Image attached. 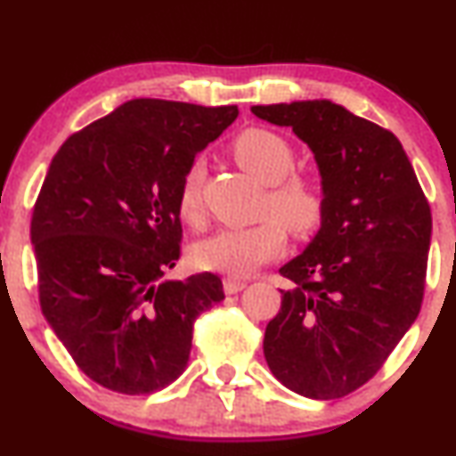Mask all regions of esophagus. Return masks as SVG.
<instances>
[{
    "mask_svg": "<svg viewBox=\"0 0 456 456\" xmlns=\"http://www.w3.org/2000/svg\"><path fill=\"white\" fill-rule=\"evenodd\" d=\"M223 287H224V294H238V291H242L246 287V281L235 279V276H227V279L223 281Z\"/></svg>",
    "mask_w": 456,
    "mask_h": 456,
    "instance_id": "1",
    "label": "esophagus"
}]
</instances>
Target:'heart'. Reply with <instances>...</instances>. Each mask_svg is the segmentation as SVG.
I'll return each mask as SVG.
<instances>
[{
  "mask_svg": "<svg viewBox=\"0 0 456 456\" xmlns=\"http://www.w3.org/2000/svg\"><path fill=\"white\" fill-rule=\"evenodd\" d=\"M232 151L242 169L270 184L265 214H274L297 235L319 227L326 212V192L313 175L291 174L294 148L282 134L270 128H246L233 139ZM177 214L188 224L201 221V167L186 171L177 192ZM279 220V221H280ZM278 221V222H279ZM275 218H265L250 227L221 229L191 248L197 268L223 272L229 276H246L276 259L287 244V233Z\"/></svg>",
  "mask_w": 456,
  "mask_h": 456,
  "instance_id": "obj_1",
  "label": "heart"
}]
</instances>
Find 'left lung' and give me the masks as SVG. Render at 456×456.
Listing matches in <instances>:
<instances>
[{"label": "left lung", "mask_w": 456, "mask_h": 456, "mask_svg": "<svg viewBox=\"0 0 456 456\" xmlns=\"http://www.w3.org/2000/svg\"><path fill=\"white\" fill-rule=\"evenodd\" d=\"M315 154L326 212L281 268L294 289L265 328L274 378L308 399H341L386 362L420 313L431 208L401 141L330 101L257 104Z\"/></svg>", "instance_id": "8db88e82"}]
</instances>
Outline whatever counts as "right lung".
<instances>
[{
	"mask_svg": "<svg viewBox=\"0 0 456 456\" xmlns=\"http://www.w3.org/2000/svg\"><path fill=\"white\" fill-rule=\"evenodd\" d=\"M238 107L134 98L64 141L31 214L43 315L87 378L151 395L184 373L195 319L224 300L180 259L177 192Z\"/></svg>",
	"mask_w": 456,
	"mask_h": 456,
	"instance_id": "obj_1",
	"label": "right lung"
}]
</instances>
